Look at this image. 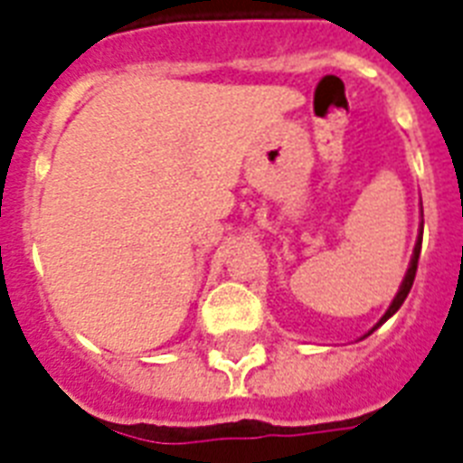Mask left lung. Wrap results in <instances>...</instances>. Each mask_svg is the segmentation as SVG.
<instances>
[{
    "label": "left lung",
    "instance_id": "left-lung-1",
    "mask_svg": "<svg viewBox=\"0 0 463 463\" xmlns=\"http://www.w3.org/2000/svg\"><path fill=\"white\" fill-rule=\"evenodd\" d=\"M423 213V212H420ZM420 242H423V221H420V232H419V240H416V247H414V257H411V264H409V269H407V276H404V280H402V285H400V290H397V295H394V299H392V304H390V309L385 311V314H383V318L378 323H375L373 328L368 330L366 335H371V333H373L375 328H378V326H383V323L388 321L390 317H392L394 311L400 309L402 304H404V299H407V295H409V290H411V285H414V278H416V269H419V254H420ZM364 335V337H366Z\"/></svg>",
    "mask_w": 463,
    "mask_h": 463
}]
</instances>
